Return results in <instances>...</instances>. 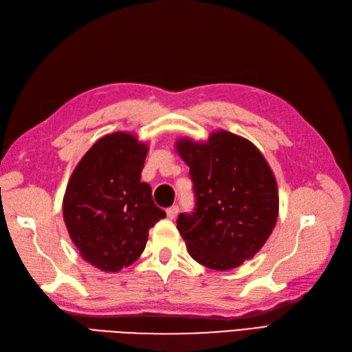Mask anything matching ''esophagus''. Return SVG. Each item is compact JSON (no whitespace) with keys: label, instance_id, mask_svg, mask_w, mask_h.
<instances>
[{"label":"esophagus","instance_id":"34e87169","mask_svg":"<svg viewBox=\"0 0 352 352\" xmlns=\"http://www.w3.org/2000/svg\"><path fill=\"white\" fill-rule=\"evenodd\" d=\"M166 212H167V217H168L170 220H173V219L177 216V212H179V207H177V206L170 207V208H167V210H166Z\"/></svg>","mask_w":352,"mask_h":352}]
</instances>
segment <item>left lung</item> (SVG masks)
Returning a JSON list of instances; mask_svg holds the SVG:
<instances>
[{"instance_id": "left-lung-1", "label": "left lung", "mask_w": 352, "mask_h": 352, "mask_svg": "<svg viewBox=\"0 0 352 352\" xmlns=\"http://www.w3.org/2000/svg\"><path fill=\"white\" fill-rule=\"evenodd\" d=\"M176 150L194 185V211L177 217L190 257L220 272L251 260L278 220V184L269 163L252 142L228 131L212 132L207 142L184 138Z\"/></svg>"}]
</instances>
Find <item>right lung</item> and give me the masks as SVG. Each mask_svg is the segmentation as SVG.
<instances>
[{"mask_svg": "<svg viewBox=\"0 0 352 352\" xmlns=\"http://www.w3.org/2000/svg\"><path fill=\"white\" fill-rule=\"evenodd\" d=\"M148 146L127 132L102 136L73 170L63 217L82 258L102 272L129 267L145 250L148 230L166 212L141 182Z\"/></svg>", "mask_w": 352, "mask_h": 352, "instance_id": "right-lung-1", "label": "right lung"}]
</instances>
